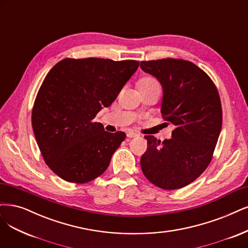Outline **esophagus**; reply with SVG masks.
<instances>
[{"mask_svg":"<svg viewBox=\"0 0 248 248\" xmlns=\"http://www.w3.org/2000/svg\"><path fill=\"white\" fill-rule=\"evenodd\" d=\"M138 136H140L138 133H134V132H128L127 133V138H129V139H133V138H138Z\"/></svg>","mask_w":248,"mask_h":248,"instance_id":"1","label":"esophagus"}]
</instances>
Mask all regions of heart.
I'll use <instances>...</instances> for the list:
<instances>
[{"label":"heart","mask_w":248,"mask_h":248,"mask_svg":"<svg viewBox=\"0 0 248 248\" xmlns=\"http://www.w3.org/2000/svg\"><path fill=\"white\" fill-rule=\"evenodd\" d=\"M139 85H140V86H148V87L157 86V87H159V85L156 82V80H154L152 78H143V79H141L139 82Z\"/></svg>","instance_id":"1"}]
</instances>
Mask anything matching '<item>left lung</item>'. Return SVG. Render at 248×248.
Wrapping results in <instances>:
<instances>
[{
  "instance_id": "8db88e82",
  "label": "left lung",
  "mask_w": 248,
  "mask_h": 248,
  "mask_svg": "<svg viewBox=\"0 0 248 248\" xmlns=\"http://www.w3.org/2000/svg\"><path fill=\"white\" fill-rule=\"evenodd\" d=\"M140 69L161 84V113L173 127L171 139L163 142L153 135L144 136L149 147L140 159L141 170L161 189H181L211 161L223 122L218 92L207 74L191 62H141Z\"/></svg>"
}]
</instances>
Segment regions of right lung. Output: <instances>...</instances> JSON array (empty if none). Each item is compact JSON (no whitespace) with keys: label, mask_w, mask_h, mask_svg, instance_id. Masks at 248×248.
Masks as SVG:
<instances>
[{"label":"right lung","mask_w":248,"mask_h":248,"mask_svg":"<svg viewBox=\"0 0 248 248\" xmlns=\"http://www.w3.org/2000/svg\"><path fill=\"white\" fill-rule=\"evenodd\" d=\"M135 61L65 58L47 74L33 105V133L46 164L59 177L84 184L106 171L126 134L93 122L136 72Z\"/></svg>","instance_id":"right-lung-1"}]
</instances>
